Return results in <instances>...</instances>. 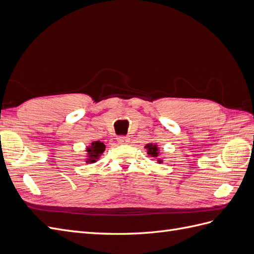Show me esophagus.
Segmentation results:
<instances>
[{
	"instance_id": "1",
	"label": "esophagus",
	"mask_w": 254,
	"mask_h": 254,
	"mask_svg": "<svg viewBox=\"0 0 254 254\" xmlns=\"http://www.w3.org/2000/svg\"><path fill=\"white\" fill-rule=\"evenodd\" d=\"M118 142L120 144H126L129 142V137L128 136H119L118 137Z\"/></svg>"
}]
</instances>
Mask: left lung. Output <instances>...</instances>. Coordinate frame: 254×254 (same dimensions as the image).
Instances as JSON below:
<instances>
[{"label": "left lung", "mask_w": 254, "mask_h": 254, "mask_svg": "<svg viewBox=\"0 0 254 254\" xmlns=\"http://www.w3.org/2000/svg\"><path fill=\"white\" fill-rule=\"evenodd\" d=\"M146 148L148 149V155L151 156V157H158L159 155V150H158V147L157 145H152V144H147V146H145ZM158 162L161 163L162 161L161 160H158Z\"/></svg>", "instance_id": "obj_1"}]
</instances>
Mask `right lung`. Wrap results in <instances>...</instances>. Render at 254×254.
Wrapping results in <instances>:
<instances>
[{"mask_svg": "<svg viewBox=\"0 0 254 254\" xmlns=\"http://www.w3.org/2000/svg\"><path fill=\"white\" fill-rule=\"evenodd\" d=\"M106 148V146L104 143L102 142H93L91 144L90 147L87 148V151H88V156H89V159H88V162H91V163H94L95 161L99 158V156L102 155V153L104 152Z\"/></svg>", "mask_w": 254, "mask_h": 254, "instance_id": "obj_1", "label": "right lung"}]
</instances>
